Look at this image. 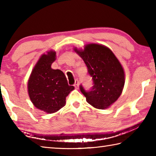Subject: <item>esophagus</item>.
<instances>
[{
  "label": "esophagus",
  "instance_id": "obj_1",
  "mask_svg": "<svg viewBox=\"0 0 156 156\" xmlns=\"http://www.w3.org/2000/svg\"><path fill=\"white\" fill-rule=\"evenodd\" d=\"M73 86H74L76 89L78 88V86H79V81H78V80H75V83H74V84H73Z\"/></svg>",
  "mask_w": 156,
  "mask_h": 156
}]
</instances>
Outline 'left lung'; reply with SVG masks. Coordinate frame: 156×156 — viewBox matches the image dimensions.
Returning a JSON list of instances; mask_svg holds the SVG:
<instances>
[{
	"instance_id": "left-lung-1",
	"label": "left lung",
	"mask_w": 156,
	"mask_h": 156,
	"mask_svg": "<svg viewBox=\"0 0 156 156\" xmlns=\"http://www.w3.org/2000/svg\"><path fill=\"white\" fill-rule=\"evenodd\" d=\"M74 51L83 59L93 86L87 91L82 84L80 89L89 104L96 109H104L115 102L122 94L125 73L113 53L104 45L89 44L84 50Z\"/></svg>"
}]
</instances>
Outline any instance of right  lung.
Masks as SVG:
<instances>
[{"mask_svg":"<svg viewBox=\"0 0 156 156\" xmlns=\"http://www.w3.org/2000/svg\"><path fill=\"white\" fill-rule=\"evenodd\" d=\"M55 60V51L41 56L27 84L29 96L34 106L48 113L56 112L64 107L66 97L74 89L69 85L61 70L51 69Z\"/></svg>","mask_w":156,"mask_h":156,"instance_id":"right-lung-1","label":"right lung"}]
</instances>
